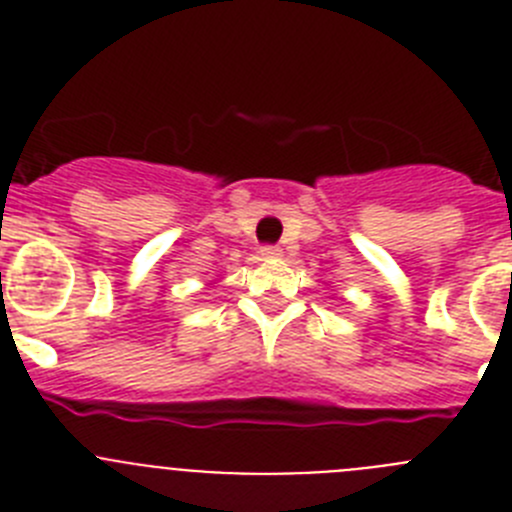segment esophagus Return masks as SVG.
I'll return each mask as SVG.
<instances>
[{"label":"esophagus","mask_w":512,"mask_h":512,"mask_svg":"<svg viewBox=\"0 0 512 512\" xmlns=\"http://www.w3.org/2000/svg\"><path fill=\"white\" fill-rule=\"evenodd\" d=\"M261 259H279L282 256V248L279 246H261Z\"/></svg>","instance_id":"obj_1"}]
</instances>
